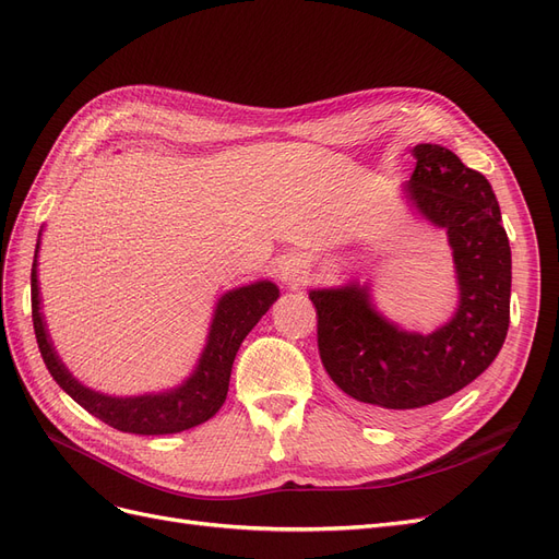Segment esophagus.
I'll return each instance as SVG.
<instances>
[{
    "mask_svg": "<svg viewBox=\"0 0 559 559\" xmlns=\"http://www.w3.org/2000/svg\"><path fill=\"white\" fill-rule=\"evenodd\" d=\"M282 280L289 284V286L306 284L308 282V267H306V263L298 261V259L286 261L284 267H282Z\"/></svg>",
    "mask_w": 559,
    "mask_h": 559,
    "instance_id": "esophagus-1",
    "label": "esophagus"
}]
</instances>
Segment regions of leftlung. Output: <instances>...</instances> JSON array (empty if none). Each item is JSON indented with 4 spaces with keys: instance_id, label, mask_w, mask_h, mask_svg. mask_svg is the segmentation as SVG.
I'll use <instances>...</instances> for the list:
<instances>
[{
    "instance_id": "1",
    "label": "left lung",
    "mask_w": 559,
    "mask_h": 559,
    "mask_svg": "<svg viewBox=\"0 0 559 559\" xmlns=\"http://www.w3.org/2000/svg\"><path fill=\"white\" fill-rule=\"evenodd\" d=\"M405 193L448 230L460 308L429 335L408 333L370 306L368 286L310 292L317 345L329 378L389 419L460 392L497 359L511 321V245L489 181L450 148L417 144Z\"/></svg>"
}]
</instances>
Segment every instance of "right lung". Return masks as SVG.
Returning <instances> with one entry per match:
<instances>
[{
    "label": "right lung",
    "mask_w": 559,
    "mask_h": 559,
    "mask_svg": "<svg viewBox=\"0 0 559 559\" xmlns=\"http://www.w3.org/2000/svg\"><path fill=\"white\" fill-rule=\"evenodd\" d=\"M277 296L280 289L267 280L224 294L216 302L207 345L202 349V357L189 380L163 394L118 399L83 386L58 359L53 345L48 341L46 324L39 310L37 253L35 263H32V321H35V335L48 373L53 376V380L81 408H86L91 415L103 419L105 425L123 433L140 436L179 433L202 425V421H207L212 415L218 413L228 394L235 354H238L247 333L259 324V319L270 310Z\"/></svg>",
    "instance_id": "right-lung-1"
}]
</instances>
